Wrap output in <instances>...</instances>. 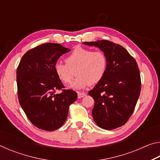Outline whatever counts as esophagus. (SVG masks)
<instances>
[{
	"instance_id": "obj_1",
	"label": "esophagus",
	"mask_w": 160,
	"mask_h": 160,
	"mask_svg": "<svg viewBox=\"0 0 160 160\" xmlns=\"http://www.w3.org/2000/svg\"><path fill=\"white\" fill-rule=\"evenodd\" d=\"M86 96V93L85 92H78V98H82Z\"/></svg>"
}]
</instances>
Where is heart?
Instances as JSON below:
<instances>
[{"label":"heart","instance_id":"heart-1","mask_svg":"<svg viewBox=\"0 0 160 160\" xmlns=\"http://www.w3.org/2000/svg\"><path fill=\"white\" fill-rule=\"evenodd\" d=\"M67 63L58 61L54 65L57 77L63 83H70L76 70L78 78L70 86L74 90L85 89L99 82L106 74L107 58L101 51H94L78 46L66 58Z\"/></svg>","mask_w":160,"mask_h":160}]
</instances>
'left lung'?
I'll use <instances>...</instances> for the list:
<instances>
[{
	"label": "left lung",
	"instance_id": "left-lung-1",
	"mask_svg": "<svg viewBox=\"0 0 160 160\" xmlns=\"http://www.w3.org/2000/svg\"><path fill=\"white\" fill-rule=\"evenodd\" d=\"M82 44L98 47L107 58L106 74L88 92L94 100V121L105 130L122 126L133 112L141 89L136 61L126 48L107 40Z\"/></svg>",
	"mask_w": 160,
	"mask_h": 160
}]
</instances>
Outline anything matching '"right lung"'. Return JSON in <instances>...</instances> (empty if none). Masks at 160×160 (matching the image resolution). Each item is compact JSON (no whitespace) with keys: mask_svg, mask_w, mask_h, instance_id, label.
<instances>
[{"mask_svg":"<svg viewBox=\"0 0 160 160\" xmlns=\"http://www.w3.org/2000/svg\"><path fill=\"white\" fill-rule=\"evenodd\" d=\"M69 48L54 43L43 44L26 52L17 69L18 99L29 120L38 128L52 131L60 128L68 117L69 106L78 98L72 90L64 88L54 65Z\"/></svg>","mask_w":160,"mask_h":160,"instance_id":"1","label":"right lung"}]
</instances>
